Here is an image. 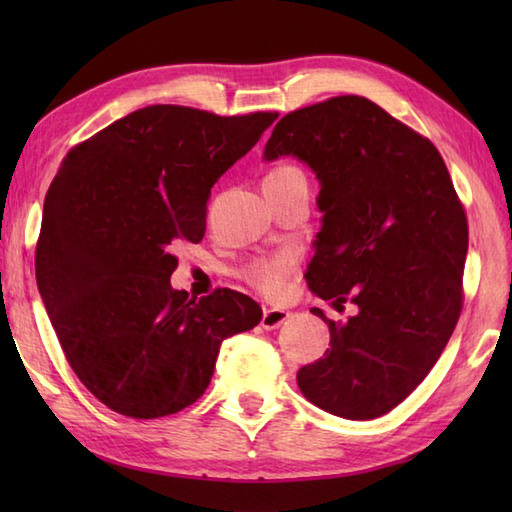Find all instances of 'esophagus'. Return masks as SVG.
<instances>
[{
	"label": "esophagus",
	"instance_id": "obj_1",
	"mask_svg": "<svg viewBox=\"0 0 512 512\" xmlns=\"http://www.w3.org/2000/svg\"><path fill=\"white\" fill-rule=\"evenodd\" d=\"M290 319V312L279 310V308H264L262 314V328L264 330H277L281 323H286Z\"/></svg>",
	"mask_w": 512,
	"mask_h": 512
}]
</instances>
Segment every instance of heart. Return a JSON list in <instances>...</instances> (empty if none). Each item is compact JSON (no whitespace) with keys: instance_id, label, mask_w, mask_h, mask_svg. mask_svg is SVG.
<instances>
[{"instance_id":"1","label":"heart","mask_w":512,"mask_h":512,"mask_svg":"<svg viewBox=\"0 0 512 512\" xmlns=\"http://www.w3.org/2000/svg\"><path fill=\"white\" fill-rule=\"evenodd\" d=\"M295 180H306L303 171L295 165H277L266 173L264 189H281L288 187ZM297 257L292 253H279L270 257H259L244 268V279L255 290L262 292L266 297H279L286 290L288 279L295 270Z\"/></svg>"}]
</instances>
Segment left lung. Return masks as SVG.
I'll return each mask as SVG.
<instances>
[{
    "label": "left lung",
    "mask_w": 512,
    "mask_h": 512,
    "mask_svg": "<svg viewBox=\"0 0 512 512\" xmlns=\"http://www.w3.org/2000/svg\"><path fill=\"white\" fill-rule=\"evenodd\" d=\"M266 160L297 156L321 182L323 226L308 288L356 317L330 328V350L297 372L312 405L372 420L400 405L436 365L460 319L469 224L429 138L365 96L301 107L275 125Z\"/></svg>",
    "instance_id": "1"
}]
</instances>
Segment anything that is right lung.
I'll return each instance as SVG.
<instances>
[{
  "label": "right lung",
  "instance_id": "right-lung-1",
  "mask_svg": "<svg viewBox=\"0 0 512 512\" xmlns=\"http://www.w3.org/2000/svg\"><path fill=\"white\" fill-rule=\"evenodd\" d=\"M277 116L149 105L63 158L43 202L37 286L74 374L112 411L151 420L193 405L222 341L262 319L242 292L173 290L171 244L202 242L211 187Z\"/></svg>",
  "mask_w": 512,
  "mask_h": 512
}]
</instances>
